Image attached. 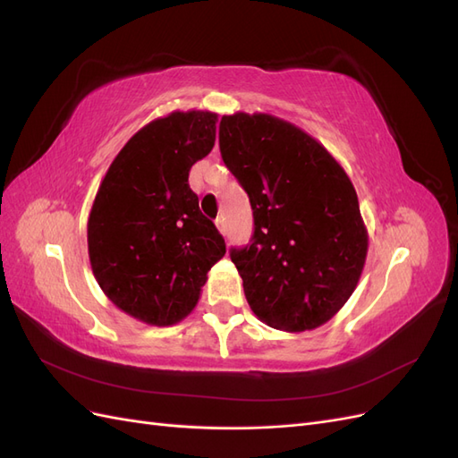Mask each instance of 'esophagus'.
<instances>
[{"mask_svg":"<svg viewBox=\"0 0 458 458\" xmlns=\"http://www.w3.org/2000/svg\"><path fill=\"white\" fill-rule=\"evenodd\" d=\"M216 227H217V231H219L221 234H225V219H224V216H219V217L216 219Z\"/></svg>","mask_w":458,"mask_h":458,"instance_id":"34e87169","label":"esophagus"}]
</instances>
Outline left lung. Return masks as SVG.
I'll return each mask as SVG.
<instances>
[{"mask_svg": "<svg viewBox=\"0 0 458 458\" xmlns=\"http://www.w3.org/2000/svg\"><path fill=\"white\" fill-rule=\"evenodd\" d=\"M219 148L254 210L252 244L231 250L248 306L284 332L328 323L369 250L352 179L315 137L267 113L225 114Z\"/></svg>", "mask_w": 458, "mask_h": 458, "instance_id": "obj_1", "label": "left lung"}]
</instances>
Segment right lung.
<instances>
[{"label":"right lung","mask_w":458,"mask_h":458,"mask_svg":"<svg viewBox=\"0 0 458 458\" xmlns=\"http://www.w3.org/2000/svg\"><path fill=\"white\" fill-rule=\"evenodd\" d=\"M217 114L174 110L148 122L108 165L88 217L95 281L118 310L152 327L177 325L197 308L225 242L189 187L210 155Z\"/></svg>","instance_id":"add662e5"}]
</instances>
